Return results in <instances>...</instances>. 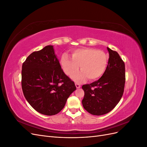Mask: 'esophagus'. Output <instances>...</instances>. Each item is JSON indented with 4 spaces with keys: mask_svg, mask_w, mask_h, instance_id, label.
Returning <instances> with one entry per match:
<instances>
[{
    "mask_svg": "<svg viewBox=\"0 0 147 147\" xmlns=\"http://www.w3.org/2000/svg\"><path fill=\"white\" fill-rule=\"evenodd\" d=\"M75 86H76V88H80L81 87V86H80V84H78V83H75Z\"/></svg>",
    "mask_w": 147,
    "mask_h": 147,
    "instance_id": "1",
    "label": "esophagus"
}]
</instances>
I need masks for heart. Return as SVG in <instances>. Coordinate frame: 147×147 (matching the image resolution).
Instances as JSON below:
<instances>
[{
	"label": "heart",
	"mask_w": 147,
	"mask_h": 147,
	"mask_svg": "<svg viewBox=\"0 0 147 147\" xmlns=\"http://www.w3.org/2000/svg\"><path fill=\"white\" fill-rule=\"evenodd\" d=\"M64 73L70 75L78 69L80 71L72 75L76 82H82L87 77L90 80H95L104 74L108 64V57L105 53L94 48H80L73 51L72 58L63 55L60 61Z\"/></svg>",
	"instance_id": "b5f03b06"
}]
</instances>
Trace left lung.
Returning <instances> with one entry per match:
<instances>
[{"label": "left lung", "mask_w": 147, "mask_h": 147, "mask_svg": "<svg viewBox=\"0 0 147 147\" xmlns=\"http://www.w3.org/2000/svg\"><path fill=\"white\" fill-rule=\"evenodd\" d=\"M109 59L102 76L91 84H84L82 100L84 109L94 115L110 112L123 94L125 84V65L118 53L107 47Z\"/></svg>", "instance_id": "obj_1"}]
</instances>
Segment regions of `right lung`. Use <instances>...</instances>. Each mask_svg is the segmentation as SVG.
I'll use <instances>...</instances> for the list:
<instances>
[{"label": "right lung", "mask_w": 147, "mask_h": 147, "mask_svg": "<svg viewBox=\"0 0 147 147\" xmlns=\"http://www.w3.org/2000/svg\"><path fill=\"white\" fill-rule=\"evenodd\" d=\"M21 86L29 104L48 116L61 112L76 90L74 82L61 69L52 45L34 51L26 58L22 65Z\"/></svg>", "instance_id": "add662e5"}]
</instances>
